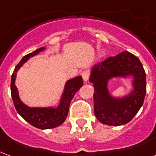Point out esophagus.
I'll return each mask as SVG.
<instances>
[{
	"label": "esophagus",
	"instance_id": "obj_1",
	"mask_svg": "<svg viewBox=\"0 0 156 156\" xmlns=\"http://www.w3.org/2000/svg\"><path fill=\"white\" fill-rule=\"evenodd\" d=\"M89 76H90V73L88 70H84V71L82 73V77H83V79L84 80L85 82H87L89 78Z\"/></svg>",
	"mask_w": 156,
	"mask_h": 156
}]
</instances>
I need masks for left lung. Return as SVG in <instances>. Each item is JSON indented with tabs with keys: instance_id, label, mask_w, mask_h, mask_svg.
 <instances>
[{
	"instance_id": "8db88e82",
	"label": "left lung",
	"mask_w": 156,
	"mask_h": 156,
	"mask_svg": "<svg viewBox=\"0 0 156 156\" xmlns=\"http://www.w3.org/2000/svg\"><path fill=\"white\" fill-rule=\"evenodd\" d=\"M132 76L133 89L128 95L114 97L108 91V81L114 77ZM89 81L94 87V115L103 124L119 126L129 123L144 103L146 74L140 59L128 51L110 57L93 66Z\"/></svg>"
}]
</instances>
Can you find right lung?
<instances>
[{"label": "right lung", "instance_id": "add662e5", "mask_svg": "<svg viewBox=\"0 0 156 156\" xmlns=\"http://www.w3.org/2000/svg\"><path fill=\"white\" fill-rule=\"evenodd\" d=\"M45 48H40L29 54L24 56L18 64L16 66L12 75L11 80V93L13 104L16 111L26 121L32 126L41 129H52L61 125L68 116L69 105L74 94L81 88L83 82L81 76L69 79L66 82L64 90L62 95L59 105L56 107H29L20 99L17 88L16 87L15 81L17 71L22 65L27 62L29 58L37 55L39 52L44 51Z\"/></svg>", "mask_w": 156, "mask_h": 156}]
</instances>
